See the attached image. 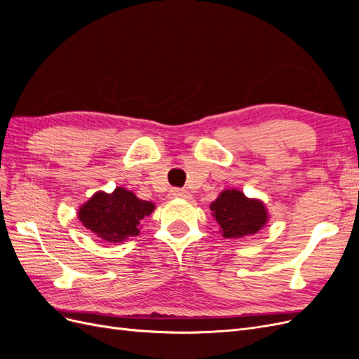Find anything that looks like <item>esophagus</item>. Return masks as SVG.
Segmentation results:
<instances>
[{
    "mask_svg": "<svg viewBox=\"0 0 359 359\" xmlns=\"http://www.w3.org/2000/svg\"><path fill=\"white\" fill-rule=\"evenodd\" d=\"M169 194H170L172 199H189L190 198L189 191L182 190V189H172Z\"/></svg>",
    "mask_w": 359,
    "mask_h": 359,
    "instance_id": "esophagus-1",
    "label": "esophagus"
}]
</instances>
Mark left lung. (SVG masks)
<instances>
[{"label":"left lung","instance_id":"obj_1","mask_svg":"<svg viewBox=\"0 0 359 359\" xmlns=\"http://www.w3.org/2000/svg\"><path fill=\"white\" fill-rule=\"evenodd\" d=\"M210 210L220 227V233L226 240H240V238L257 233L266 226L269 214L266 205L256 198H247L238 189L223 190Z\"/></svg>","mask_w":359,"mask_h":359}]
</instances>
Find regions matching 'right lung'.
Returning <instances> with one entry per match:
<instances>
[{"label":"right lung","instance_id":"right-lung-1","mask_svg":"<svg viewBox=\"0 0 359 359\" xmlns=\"http://www.w3.org/2000/svg\"><path fill=\"white\" fill-rule=\"evenodd\" d=\"M156 210L149 201L132 190L116 187L112 193L97 191L79 206L78 219L86 229L107 243H123L140 232V223Z\"/></svg>","mask_w":359,"mask_h":359}]
</instances>
